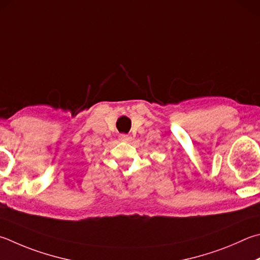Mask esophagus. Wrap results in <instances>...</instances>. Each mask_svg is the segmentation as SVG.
Segmentation results:
<instances>
[{"label":"esophagus","mask_w":260,"mask_h":260,"mask_svg":"<svg viewBox=\"0 0 260 260\" xmlns=\"http://www.w3.org/2000/svg\"><path fill=\"white\" fill-rule=\"evenodd\" d=\"M119 140L120 141H124V142H129V141H132V136L131 135H127V134H120L119 135Z\"/></svg>","instance_id":"34e87169"}]
</instances>
